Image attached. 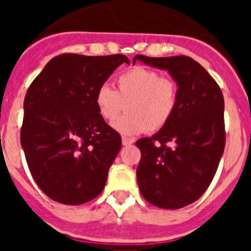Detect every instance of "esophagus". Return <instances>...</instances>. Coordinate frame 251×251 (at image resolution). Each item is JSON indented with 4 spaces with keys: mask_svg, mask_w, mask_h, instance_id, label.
<instances>
[{
    "mask_svg": "<svg viewBox=\"0 0 251 251\" xmlns=\"http://www.w3.org/2000/svg\"><path fill=\"white\" fill-rule=\"evenodd\" d=\"M133 139L132 138H126V137H123V138H122V145L123 146H130L133 143Z\"/></svg>",
    "mask_w": 251,
    "mask_h": 251,
    "instance_id": "obj_1",
    "label": "esophagus"
}]
</instances>
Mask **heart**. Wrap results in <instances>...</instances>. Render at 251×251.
<instances>
[{
    "label": "heart",
    "instance_id": "b5f03b06",
    "mask_svg": "<svg viewBox=\"0 0 251 251\" xmlns=\"http://www.w3.org/2000/svg\"><path fill=\"white\" fill-rule=\"evenodd\" d=\"M117 90L103 84L95 92V105L106 123L123 134L154 133L165 128L178 108L179 86L174 77L145 66H133L115 79Z\"/></svg>",
    "mask_w": 251,
    "mask_h": 251
}]
</instances>
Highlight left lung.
Listing matches in <instances>:
<instances>
[{
    "label": "left lung",
    "mask_w": 251,
    "mask_h": 251,
    "mask_svg": "<svg viewBox=\"0 0 251 251\" xmlns=\"http://www.w3.org/2000/svg\"><path fill=\"white\" fill-rule=\"evenodd\" d=\"M168 70L179 86L178 108L165 128L136 142L141 151L137 182L142 196L162 208L199 200L211 183L226 141L220 86L200 64L179 55H136L133 63Z\"/></svg>",
    "instance_id": "1"
}]
</instances>
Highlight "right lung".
I'll return each mask as SVG.
<instances>
[{
  "instance_id": "right-lung-1",
  "label": "right lung",
  "mask_w": 251,
  "mask_h": 251,
  "mask_svg": "<svg viewBox=\"0 0 251 251\" xmlns=\"http://www.w3.org/2000/svg\"><path fill=\"white\" fill-rule=\"evenodd\" d=\"M122 54H61L46 64L24 101L21 146L41 191L64 205H81L103 191L122 138L99 114L95 92Z\"/></svg>"
}]
</instances>
